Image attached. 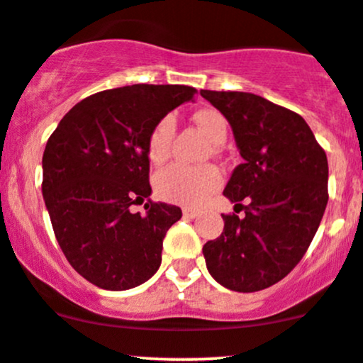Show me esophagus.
I'll return each instance as SVG.
<instances>
[{
	"label": "esophagus",
	"instance_id": "1",
	"mask_svg": "<svg viewBox=\"0 0 363 363\" xmlns=\"http://www.w3.org/2000/svg\"><path fill=\"white\" fill-rule=\"evenodd\" d=\"M182 214H184V218H189V220H193V218L199 216V211H195V209H184V211H182Z\"/></svg>",
	"mask_w": 363,
	"mask_h": 363
}]
</instances>
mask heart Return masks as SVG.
<instances>
[{
  "mask_svg": "<svg viewBox=\"0 0 363 363\" xmlns=\"http://www.w3.org/2000/svg\"><path fill=\"white\" fill-rule=\"evenodd\" d=\"M193 122L207 136L213 145H221L227 138V122L216 110H200L193 115ZM175 135V121L172 115L160 118L147 136V156L150 163L161 164L168 160L172 140ZM156 191L161 199L181 206H202L221 186V174L216 167L189 168L184 164H172L156 175Z\"/></svg>",
  "mask_w": 363,
  "mask_h": 363,
  "instance_id": "b5f03b06",
  "label": "heart"
}]
</instances>
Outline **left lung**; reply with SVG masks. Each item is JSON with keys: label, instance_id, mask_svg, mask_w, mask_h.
Segmentation results:
<instances>
[{"label": "left lung", "instance_id": "1", "mask_svg": "<svg viewBox=\"0 0 363 363\" xmlns=\"http://www.w3.org/2000/svg\"><path fill=\"white\" fill-rule=\"evenodd\" d=\"M230 124L242 157L223 195L245 216L221 214L202 252L211 277L238 293L280 282L311 246L328 203V160L307 122L248 92L200 90ZM247 202L242 206V200Z\"/></svg>", "mask_w": 363, "mask_h": 363}]
</instances>
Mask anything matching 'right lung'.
I'll list each match as a JSON object with an SVG mask.
<instances>
[{"mask_svg": "<svg viewBox=\"0 0 363 363\" xmlns=\"http://www.w3.org/2000/svg\"><path fill=\"white\" fill-rule=\"evenodd\" d=\"M195 94L186 84L111 88L77 103L49 136L45 207L67 260L94 286L133 289L160 269L163 239L182 211L150 200L147 136ZM140 203L145 215L130 211Z\"/></svg>", "mask_w": 363, "mask_h": 363, "instance_id": "right-lung-1", "label": "right lung"}]
</instances>
